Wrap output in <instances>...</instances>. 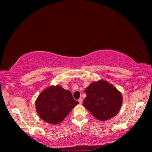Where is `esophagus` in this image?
I'll use <instances>...</instances> for the list:
<instances>
[{
  "label": "esophagus",
  "mask_w": 152,
  "mask_h": 152,
  "mask_svg": "<svg viewBox=\"0 0 152 152\" xmlns=\"http://www.w3.org/2000/svg\"><path fill=\"white\" fill-rule=\"evenodd\" d=\"M78 101H79V104H82V98H79V99L78 100Z\"/></svg>",
  "instance_id": "obj_1"
}]
</instances>
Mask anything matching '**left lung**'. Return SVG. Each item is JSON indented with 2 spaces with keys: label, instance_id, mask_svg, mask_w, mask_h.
<instances>
[{
  "label": "left lung",
  "instance_id": "8db88e82",
  "mask_svg": "<svg viewBox=\"0 0 152 152\" xmlns=\"http://www.w3.org/2000/svg\"><path fill=\"white\" fill-rule=\"evenodd\" d=\"M87 96L83 105L101 121L109 120L120 111L122 96L112 84L104 80L94 82L85 89Z\"/></svg>",
  "mask_w": 152,
  "mask_h": 152
}]
</instances>
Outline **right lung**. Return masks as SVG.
I'll list each match as a JSON object with an SVG mask.
<instances>
[{
    "label": "right lung",
    "instance_id": "obj_1",
    "mask_svg": "<svg viewBox=\"0 0 152 152\" xmlns=\"http://www.w3.org/2000/svg\"><path fill=\"white\" fill-rule=\"evenodd\" d=\"M79 103L70 91L61 86H51L41 92L36 99L35 108L39 117L49 124L61 123Z\"/></svg>",
    "mask_w": 152,
    "mask_h": 152
}]
</instances>
